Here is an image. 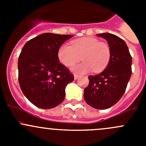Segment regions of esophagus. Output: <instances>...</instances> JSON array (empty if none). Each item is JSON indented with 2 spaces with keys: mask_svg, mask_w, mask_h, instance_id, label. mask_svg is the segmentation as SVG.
Masks as SVG:
<instances>
[{
  "mask_svg": "<svg viewBox=\"0 0 146 146\" xmlns=\"http://www.w3.org/2000/svg\"><path fill=\"white\" fill-rule=\"evenodd\" d=\"M78 77H79V75L74 74V79H75V80H76V79H77Z\"/></svg>",
  "mask_w": 146,
  "mask_h": 146,
  "instance_id": "obj_1",
  "label": "esophagus"
}]
</instances>
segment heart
Returning <instances> with one entry per match:
<instances>
[{"label": "heart", "mask_w": 146, "mask_h": 146, "mask_svg": "<svg viewBox=\"0 0 146 146\" xmlns=\"http://www.w3.org/2000/svg\"><path fill=\"white\" fill-rule=\"evenodd\" d=\"M111 56L110 46L94 37L76 39L71 42V45H62L58 51L59 61L68 67L79 62L82 57L84 62L73 68L74 71L80 73L92 70L95 73H100L110 64Z\"/></svg>", "instance_id": "obj_1"}]
</instances>
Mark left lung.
<instances>
[{"label": "left lung", "instance_id": "obj_1", "mask_svg": "<svg viewBox=\"0 0 146 146\" xmlns=\"http://www.w3.org/2000/svg\"><path fill=\"white\" fill-rule=\"evenodd\" d=\"M108 42L111 51L110 62L101 73L89 76L84 89L87 104L98 110H106L118 102L126 91L131 76L132 58L126 42L110 33L98 34Z\"/></svg>", "mask_w": 146, "mask_h": 146}]
</instances>
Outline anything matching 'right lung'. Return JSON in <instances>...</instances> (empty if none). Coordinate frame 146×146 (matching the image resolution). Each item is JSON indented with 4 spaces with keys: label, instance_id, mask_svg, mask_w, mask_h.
<instances>
[{
    "label": "right lung",
    "instance_id": "obj_1",
    "mask_svg": "<svg viewBox=\"0 0 146 146\" xmlns=\"http://www.w3.org/2000/svg\"><path fill=\"white\" fill-rule=\"evenodd\" d=\"M71 35L44 33L28 41L18 58V81L25 96L36 107L51 109L64 101L66 85L74 80L58 51Z\"/></svg>",
    "mask_w": 146,
    "mask_h": 146
}]
</instances>
